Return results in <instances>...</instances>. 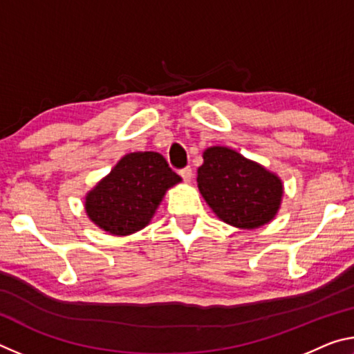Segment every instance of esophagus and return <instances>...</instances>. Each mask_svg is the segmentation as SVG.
<instances>
[{
  "instance_id": "esophagus-1",
  "label": "esophagus",
  "mask_w": 354,
  "mask_h": 354,
  "mask_svg": "<svg viewBox=\"0 0 354 354\" xmlns=\"http://www.w3.org/2000/svg\"><path fill=\"white\" fill-rule=\"evenodd\" d=\"M179 175H181V178L184 179L185 183H190L192 178H194V171H192L190 167H185V169H183L181 171H179Z\"/></svg>"
}]
</instances>
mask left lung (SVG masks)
<instances>
[{
  "label": "left lung",
  "mask_w": 354,
  "mask_h": 354,
  "mask_svg": "<svg viewBox=\"0 0 354 354\" xmlns=\"http://www.w3.org/2000/svg\"><path fill=\"white\" fill-rule=\"evenodd\" d=\"M196 183L212 212L241 230L270 223L284 194L277 173L227 147H209L203 151Z\"/></svg>",
  "instance_id": "obj_1"
}]
</instances>
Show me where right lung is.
<instances>
[{
    "label": "right lung",
    "mask_w": 354,
    "mask_h": 354,
    "mask_svg": "<svg viewBox=\"0 0 354 354\" xmlns=\"http://www.w3.org/2000/svg\"><path fill=\"white\" fill-rule=\"evenodd\" d=\"M181 181L162 154L128 153L87 192L84 209L107 234L131 236L151 221L167 190Z\"/></svg>",
    "instance_id": "1"
}]
</instances>
